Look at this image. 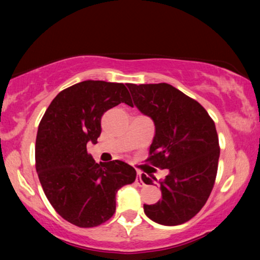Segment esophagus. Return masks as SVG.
<instances>
[{
	"label": "esophagus",
	"mask_w": 260,
	"mask_h": 260,
	"mask_svg": "<svg viewBox=\"0 0 260 260\" xmlns=\"http://www.w3.org/2000/svg\"><path fill=\"white\" fill-rule=\"evenodd\" d=\"M136 183L138 186H143V181H142V177H141V173H137V177H136Z\"/></svg>",
	"instance_id": "obj_1"
}]
</instances>
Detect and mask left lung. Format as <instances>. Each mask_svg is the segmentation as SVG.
I'll return each instance as SVG.
<instances>
[{
  "label": "left lung",
  "instance_id": "obj_1",
  "mask_svg": "<svg viewBox=\"0 0 260 260\" xmlns=\"http://www.w3.org/2000/svg\"><path fill=\"white\" fill-rule=\"evenodd\" d=\"M135 105L155 124L145 161L169 174L159 181L162 199L144 205L152 221L166 226L187 222L207 202L214 187L220 156L214 120L204 106L172 85L127 84ZM147 184L157 182L142 175Z\"/></svg>",
  "mask_w": 260,
  "mask_h": 260
}]
</instances>
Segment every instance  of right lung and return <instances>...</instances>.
I'll use <instances>...</instances> for the list:
<instances>
[{
  "instance_id": "obj_1",
  "label": "right lung",
  "mask_w": 260,
  "mask_h": 260,
  "mask_svg": "<svg viewBox=\"0 0 260 260\" xmlns=\"http://www.w3.org/2000/svg\"><path fill=\"white\" fill-rule=\"evenodd\" d=\"M120 103L133 105L124 84L85 80L59 92L39 124L35 168L42 189L55 212L78 227L108 221L117 190L136 179L130 165L95 163L86 149L101 136L103 115Z\"/></svg>"
}]
</instances>
